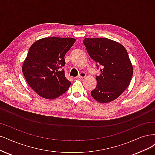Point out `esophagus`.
Returning <instances> with one entry per match:
<instances>
[{
  "label": "esophagus",
  "mask_w": 155,
  "mask_h": 155,
  "mask_svg": "<svg viewBox=\"0 0 155 155\" xmlns=\"http://www.w3.org/2000/svg\"><path fill=\"white\" fill-rule=\"evenodd\" d=\"M85 77H86V74H85V73H80V74L78 75V78H85Z\"/></svg>",
  "instance_id": "obj_1"
}]
</instances>
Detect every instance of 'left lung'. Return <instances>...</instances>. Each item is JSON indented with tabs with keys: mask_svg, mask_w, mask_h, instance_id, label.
Instances as JSON below:
<instances>
[{
	"mask_svg": "<svg viewBox=\"0 0 155 155\" xmlns=\"http://www.w3.org/2000/svg\"><path fill=\"white\" fill-rule=\"evenodd\" d=\"M83 42L91 58L101 67L91 96L101 104L117 99L129 86L134 73L127 50L121 43L105 38H85Z\"/></svg>",
	"mask_w": 155,
	"mask_h": 155,
	"instance_id": "8db88e82",
	"label": "left lung"
}]
</instances>
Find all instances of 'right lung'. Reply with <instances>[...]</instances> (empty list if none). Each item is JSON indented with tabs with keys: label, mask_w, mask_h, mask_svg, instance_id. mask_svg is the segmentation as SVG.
Returning <instances> with one entry per match:
<instances>
[{
	"label": "right lung",
	"mask_w": 155,
	"mask_h": 155,
	"mask_svg": "<svg viewBox=\"0 0 155 155\" xmlns=\"http://www.w3.org/2000/svg\"><path fill=\"white\" fill-rule=\"evenodd\" d=\"M76 39L47 37L34 42L22 65V72L29 86L45 99H55L64 94L71 82L65 77L64 56Z\"/></svg>",
	"instance_id": "obj_1"
}]
</instances>
